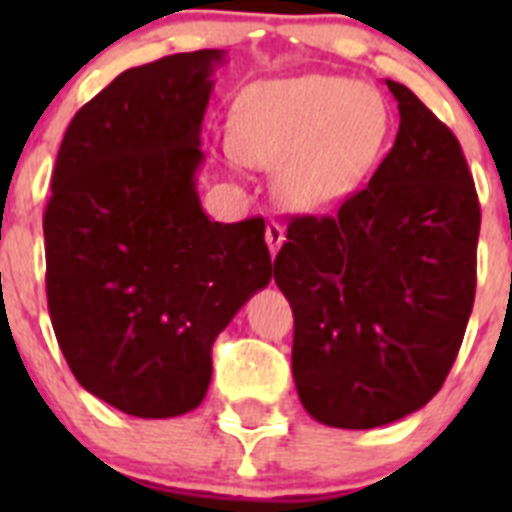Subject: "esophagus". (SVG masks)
I'll return each mask as SVG.
<instances>
[{"label": "esophagus", "mask_w": 512, "mask_h": 512, "mask_svg": "<svg viewBox=\"0 0 512 512\" xmlns=\"http://www.w3.org/2000/svg\"><path fill=\"white\" fill-rule=\"evenodd\" d=\"M282 243H284V225H279L277 220H271V223L266 225V246H269L271 256H277Z\"/></svg>", "instance_id": "esophagus-1"}]
</instances>
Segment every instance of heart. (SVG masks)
<instances>
[{
    "mask_svg": "<svg viewBox=\"0 0 512 512\" xmlns=\"http://www.w3.org/2000/svg\"><path fill=\"white\" fill-rule=\"evenodd\" d=\"M390 130V104L377 89L307 74L246 89L230 120V143L243 164L277 169L287 205L328 210L372 176Z\"/></svg>",
    "mask_w": 512,
    "mask_h": 512,
    "instance_id": "b5f03b06",
    "label": "heart"
}]
</instances>
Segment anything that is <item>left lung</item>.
Returning <instances> with one entry per match:
<instances>
[{"label": "left lung", "instance_id": "8db88e82", "mask_svg": "<svg viewBox=\"0 0 512 512\" xmlns=\"http://www.w3.org/2000/svg\"><path fill=\"white\" fill-rule=\"evenodd\" d=\"M395 146L330 217L302 215L274 259L295 315L292 374L307 413L366 431L441 390L477 287L479 202L459 140L408 87Z\"/></svg>", "mask_w": 512, "mask_h": 512}]
</instances>
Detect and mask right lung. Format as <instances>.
Returning <instances> with one entry per match:
<instances>
[{"instance_id":"1","label":"right lung","mask_w":512,"mask_h":512,"mask_svg":"<svg viewBox=\"0 0 512 512\" xmlns=\"http://www.w3.org/2000/svg\"><path fill=\"white\" fill-rule=\"evenodd\" d=\"M225 51L122 71L63 135L43 215L48 312L76 382L135 418L205 400L212 343L271 282L264 220L215 223L197 194Z\"/></svg>"}]
</instances>
